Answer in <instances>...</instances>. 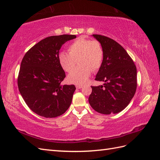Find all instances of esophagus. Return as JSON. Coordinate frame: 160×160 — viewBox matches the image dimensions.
<instances>
[{
    "mask_svg": "<svg viewBox=\"0 0 160 160\" xmlns=\"http://www.w3.org/2000/svg\"><path fill=\"white\" fill-rule=\"evenodd\" d=\"M82 85H76L77 89H81V88H82Z\"/></svg>",
    "mask_w": 160,
    "mask_h": 160,
    "instance_id": "1",
    "label": "esophagus"
}]
</instances>
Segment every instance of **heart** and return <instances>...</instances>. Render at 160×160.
I'll use <instances>...</instances> for the list:
<instances>
[{
  "label": "heart",
  "mask_w": 160,
  "mask_h": 160,
  "mask_svg": "<svg viewBox=\"0 0 160 160\" xmlns=\"http://www.w3.org/2000/svg\"><path fill=\"white\" fill-rule=\"evenodd\" d=\"M69 53H60L58 60L62 69L69 72L77 64L79 65L68 76L71 83L78 85L84 84L91 72L100 69L102 64L104 49L101 43L96 40L80 37L71 42L68 47Z\"/></svg>",
  "instance_id": "b5f03b06"
}]
</instances>
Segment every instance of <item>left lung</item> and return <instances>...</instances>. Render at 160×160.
I'll list each match as a JSON object with an SVG mask.
<instances>
[{
	"instance_id": "8db88e82",
	"label": "left lung",
	"mask_w": 160,
	"mask_h": 160,
	"mask_svg": "<svg viewBox=\"0 0 160 160\" xmlns=\"http://www.w3.org/2000/svg\"><path fill=\"white\" fill-rule=\"evenodd\" d=\"M93 36L104 49L102 64L95 80L104 84L91 86L89 104L100 113H118L128 106L136 91V66L127 51L114 40L99 34Z\"/></svg>"
}]
</instances>
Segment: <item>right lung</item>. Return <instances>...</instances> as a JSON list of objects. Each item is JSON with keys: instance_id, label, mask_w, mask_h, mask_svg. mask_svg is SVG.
Wrapping results in <instances>:
<instances>
[{"instance_id": "1", "label": "right lung", "mask_w": 160, "mask_h": 160, "mask_svg": "<svg viewBox=\"0 0 160 160\" xmlns=\"http://www.w3.org/2000/svg\"><path fill=\"white\" fill-rule=\"evenodd\" d=\"M76 38L69 34L47 37L23 57L18 76V89L29 108L40 116L56 118L70 107L76 87L60 84L66 75L58 56L63 44Z\"/></svg>"}]
</instances>
